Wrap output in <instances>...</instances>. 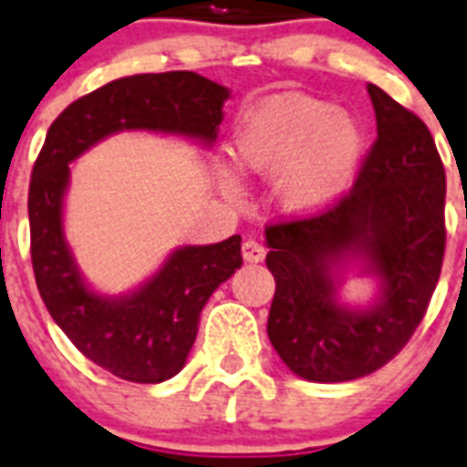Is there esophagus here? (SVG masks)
<instances>
[{
  "instance_id": "34e87169",
  "label": "esophagus",
  "mask_w": 467,
  "mask_h": 467,
  "mask_svg": "<svg viewBox=\"0 0 467 467\" xmlns=\"http://www.w3.org/2000/svg\"><path fill=\"white\" fill-rule=\"evenodd\" d=\"M242 256H244V261H252V264L264 261V256H266V246L256 240H246L244 244H242Z\"/></svg>"
}]
</instances>
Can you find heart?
<instances>
[{"mask_svg": "<svg viewBox=\"0 0 467 467\" xmlns=\"http://www.w3.org/2000/svg\"><path fill=\"white\" fill-rule=\"evenodd\" d=\"M362 131L352 117L306 96L273 98L242 122L234 155L254 172H275L280 203L287 211H312L348 184L359 155ZM227 189L234 184L227 180Z\"/></svg>", "mask_w": 467, "mask_h": 467, "instance_id": "heart-1", "label": "heart"}]
</instances>
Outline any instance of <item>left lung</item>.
Instances as JSON below:
<instances>
[{
  "label": "left lung",
  "instance_id": "left-lung-1",
  "mask_svg": "<svg viewBox=\"0 0 467 467\" xmlns=\"http://www.w3.org/2000/svg\"><path fill=\"white\" fill-rule=\"evenodd\" d=\"M377 139L352 187L331 203L266 225L275 278L268 338L297 377L352 381L403 350L427 314L446 249V172L427 124L367 86ZM362 253L382 278V302L350 313L335 302L330 259Z\"/></svg>",
  "mask_w": 467,
  "mask_h": 467
}]
</instances>
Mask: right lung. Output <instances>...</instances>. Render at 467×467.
<instances>
[{
  "instance_id": "obj_1",
  "label": "right lung",
  "mask_w": 467,
  "mask_h": 467,
  "mask_svg": "<svg viewBox=\"0 0 467 467\" xmlns=\"http://www.w3.org/2000/svg\"><path fill=\"white\" fill-rule=\"evenodd\" d=\"M227 90L194 71L136 74L78 98L47 129L28 187L30 261L47 312L78 350L134 384H161L184 367L201 309L242 266V237L177 249L153 280L119 299L90 293L64 244L69 162L119 129L213 141Z\"/></svg>"
}]
</instances>
